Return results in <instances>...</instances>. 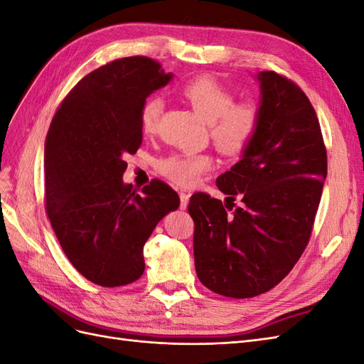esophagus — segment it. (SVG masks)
<instances>
[{"instance_id":"esophagus-1","label":"esophagus","mask_w":364,"mask_h":364,"mask_svg":"<svg viewBox=\"0 0 364 364\" xmlns=\"http://www.w3.org/2000/svg\"><path fill=\"white\" fill-rule=\"evenodd\" d=\"M179 197H181V209H186V206H188V202H190V194L186 191H181Z\"/></svg>"}]
</instances>
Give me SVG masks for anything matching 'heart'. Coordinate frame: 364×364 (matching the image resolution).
Segmentation results:
<instances>
[{"instance_id":"1","label":"heart","mask_w":364,"mask_h":364,"mask_svg":"<svg viewBox=\"0 0 364 364\" xmlns=\"http://www.w3.org/2000/svg\"><path fill=\"white\" fill-rule=\"evenodd\" d=\"M182 95L194 111L211 126L217 146L229 153L243 149L257 132L259 112L255 103H234V95L211 77H199L182 87ZM164 102L151 97L142 105L139 121L146 135L158 129ZM211 167V158L205 153H178L161 162V171L181 186L193 185Z\"/></svg>"}]
</instances>
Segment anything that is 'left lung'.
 <instances>
[{"label":"left lung","instance_id":"1","mask_svg":"<svg viewBox=\"0 0 364 364\" xmlns=\"http://www.w3.org/2000/svg\"><path fill=\"white\" fill-rule=\"evenodd\" d=\"M255 79L257 132L241 159L217 178L229 203L196 193L188 205L197 277L235 299L266 293L290 273L310 240L326 179L321 124L308 97L273 71ZM235 196L244 205L232 210Z\"/></svg>","mask_w":364,"mask_h":364}]
</instances>
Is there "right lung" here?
<instances>
[{
  "label": "right lung",
  "mask_w": 364,
  "mask_h": 364,
  "mask_svg": "<svg viewBox=\"0 0 364 364\" xmlns=\"http://www.w3.org/2000/svg\"><path fill=\"white\" fill-rule=\"evenodd\" d=\"M171 79L149 58L117 59L73 87L48 129V218L77 272L102 287H121L144 273L146 241L179 208L178 193L162 181H151L144 194L123 182L124 156L142 142L141 107Z\"/></svg>",
  "instance_id": "right-lung-1"
}]
</instances>
